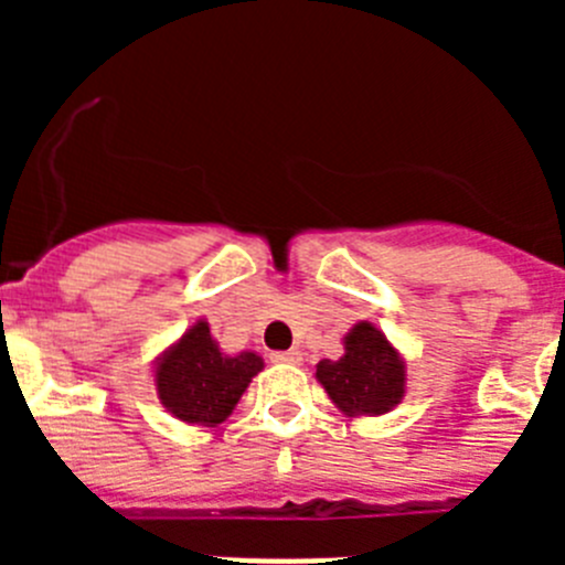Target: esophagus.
Listing matches in <instances>:
<instances>
[{
    "instance_id": "1",
    "label": "esophagus",
    "mask_w": 565,
    "mask_h": 565,
    "mask_svg": "<svg viewBox=\"0 0 565 565\" xmlns=\"http://www.w3.org/2000/svg\"><path fill=\"white\" fill-rule=\"evenodd\" d=\"M271 362L299 364V362H302V353H299V351H277V353H271Z\"/></svg>"
}]
</instances>
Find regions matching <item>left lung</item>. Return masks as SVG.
Returning <instances> with one entry per match:
<instances>
[{"label": "left lung", "mask_w": 565, "mask_h": 565, "mask_svg": "<svg viewBox=\"0 0 565 565\" xmlns=\"http://www.w3.org/2000/svg\"><path fill=\"white\" fill-rule=\"evenodd\" d=\"M317 379L344 413L382 416L404 396L402 359L371 322H359L344 337V356L339 362L322 359L317 364Z\"/></svg>", "instance_id": "8db88e82"}]
</instances>
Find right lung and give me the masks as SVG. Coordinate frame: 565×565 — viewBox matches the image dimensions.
I'll return each instance as SVG.
<instances>
[{"label":"right lung","instance_id":"1","mask_svg":"<svg viewBox=\"0 0 565 565\" xmlns=\"http://www.w3.org/2000/svg\"><path fill=\"white\" fill-rule=\"evenodd\" d=\"M259 371L257 353L223 356L206 322H198L161 359L154 382L169 413L189 424H221Z\"/></svg>","mask_w":565,"mask_h":565}]
</instances>
